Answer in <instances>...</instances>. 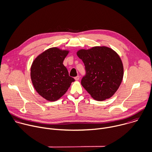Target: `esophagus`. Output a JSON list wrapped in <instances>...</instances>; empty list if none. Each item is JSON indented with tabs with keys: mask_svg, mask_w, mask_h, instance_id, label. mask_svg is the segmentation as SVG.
I'll use <instances>...</instances> for the list:
<instances>
[{
	"mask_svg": "<svg viewBox=\"0 0 152 152\" xmlns=\"http://www.w3.org/2000/svg\"><path fill=\"white\" fill-rule=\"evenodd\" d=\"M74 78H75V80L76 81H78V80H79V79H80V76H79V75H77V76L75 77Z\"/></svg>",
	"mask_w": 152,
	"mask_h": 152,
	"instance_id": "esophagus-1",
	"label": "esophagus"
}]
</instances>
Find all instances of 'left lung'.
Returning <instances> with one entry per match:
<instances>
[{"label":"left lung","instance_id":"left-lung-1","mask_svg":"<svg viewBox=\"0 0 152 152\" xmlns=\"http://www.w3.org/2000/svg\"><path fill=\"white\" fill-rule=\"evenodd\" d=\"M77 55L83 60L86 71L82 86L96 101L112 97L124 77V65L119 55L106 46L80 49Z\"/></svg>","mask_w":152,"mask_h":152}]
</instances>
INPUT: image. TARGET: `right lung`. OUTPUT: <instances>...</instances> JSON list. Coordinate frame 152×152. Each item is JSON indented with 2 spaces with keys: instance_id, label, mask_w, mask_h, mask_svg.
<instances>
[{
  "instance_id": "1",
  "label": "right lung",
  "mask_w": 152,
  "mask_h": 152,
  "mask_svg": "<svg viewBox=\"0 0 152 152\" xmlns=\"http://www.w3.org/2000/svg\"><path fill=\"white\" fill-rule=\"evenodd\" d=\"M69 50L50 48L39 54L30 68V78L37 93L48 101H56L68 90L74 78L63 62Z\"/></svg>"
}]
</instances>
